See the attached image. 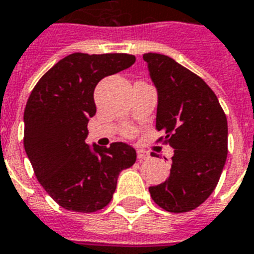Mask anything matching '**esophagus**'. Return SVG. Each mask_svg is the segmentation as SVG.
<instances>
[{"instance_id":"1","label":"esophagus","mask_w":254,"mask_h":254,"mask_svg":"<svg viewBox=\"0 0 254 254\" xmlns=\"http://www.w3.org/2000/svg\"><path fill=\"white\" fill-rule=\"evenodd\" d=\"M151 158V156H149V154L148 152H147V151H143V149H137V159H139V160H148V159Z\"/></svg>"}]
</instances>
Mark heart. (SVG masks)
I'll list each match as a JSON object with an SVG mask.
<instances>
[{
	"label": "heart",
	"mask_w": 254,
	"mask_h": 254,
	"mask_svg": "<svg viewBox=\"0 0 254 254\" xmlns=\"http://www.w3.org/2000/svg\"><path fill=\"white\" fill-rule=\"evenodd\" d=\"M126 133H127V135H131V133H132V131H131V129H127V131H126Z\"/></svg>",
	"instance_id": "1"
}]
</instances>
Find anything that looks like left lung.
Segmentation results:
<instances>
[{
    "label": "left lung",
    "mask_w": 254,
    "mask_h": 254,
    "mask_svg": "<svg viewBox=\"0 0 254 254\" xmlns=\"http://www.w3.org/2000/svg\"><path fill=\"white\" fill-rule=\"evenodd\" d=\"M143 60L158 91L156 129L164 132L159 140L174 148L170 178L149 187V193L166 211H192L215 190L225 166L227 117L200 76L158 53Z\"/></svg>",
    "instance_id": "8db88e82"
}]
</instances>
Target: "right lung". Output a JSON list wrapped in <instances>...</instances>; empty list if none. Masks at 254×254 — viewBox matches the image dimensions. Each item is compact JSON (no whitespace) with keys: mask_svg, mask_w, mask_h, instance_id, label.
<instances>
[{"mask_svg":"<svg viewBox=\"0 0 254 254\" xmlns=\"http://www.w3.org/2000/svg\"><path fill=\"white\" fill-rule=\"evenodd\" d=\"M135 64L129 54L64 57L38 80L27 99L23 145L39 184L67 211L105 208L118 176L136 160L131 145H88L87 123L96 113L94 90L100 79Z\"/></svg>","mask_w":254,"mask_h":254,"instance_id":"obj_1","label":"right lung"}]
</instances>
